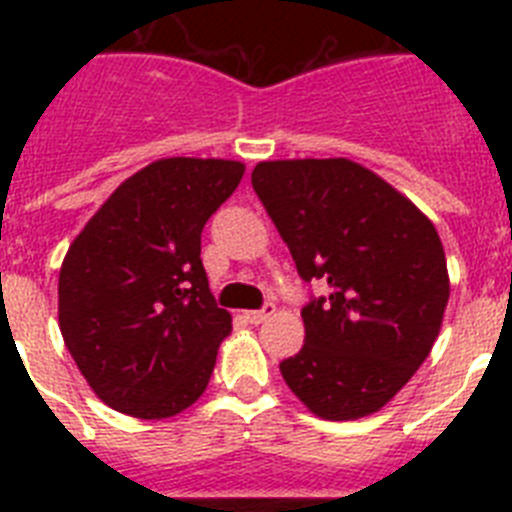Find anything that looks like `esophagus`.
<instances>
[{
  "instance_id": "1",
  "label": "esophagus",
  "mask_w": 512,
  "mask_h": 512,
  "mask_svg": "<svg viewBox=\"0 0 512 512\" xmlns=\"http://www.w3.org/2000/svg\"><path fill=\"white\" fill-rule=\"evenodd\" d=\"M274 312H277L274 302H266V305L261 307V310H248L246 312V320L251 325H261V323H264V320H269L271 315H274Z\"/></svg>"
}]
</instances>
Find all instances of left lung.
I'll use <instances>...</instances> for the list:
<instances>
[{"label":"left lung","mask_w":512,"mask_h":512,"mask_svg":"<svg viewBox=\"0 0 512 512\" xmlns=\"http://www.w3.org/2000/svg\"><path fill=\"white\" fill-rule=\"evenodd\" d=\"M251 182L300 277L330 287L302 310L305 343L279 364L284 382L323 420L377 413L428 359L449 305L436 225L348 158L261 161Z\"/></svg>","instance_id":"8db88e82"}]
</instances>
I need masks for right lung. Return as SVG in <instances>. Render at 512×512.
<instances>
[{
  "label": "right lung",
  "instance_id": "obj_1",
  "mask_svg": "<svg viewBox=\"0 0 512 512\" xmlns=\"http://www.w3.org/2000/svg\"><path fill=\"white\" fill-rule=\"evenodd\" d=\"M243 171L230 158H158L104 200L63 256V343L117 413L164 420L207 390L233 318L207 284L202 228Z\"/></svg>",
  "mask_w": 512,
  "mask_h": 512
}]
</instances>
